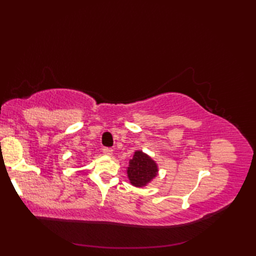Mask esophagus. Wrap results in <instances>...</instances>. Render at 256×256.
<instances>
[{
  "label": "esophagus",
  "mask_w": 256,
  "mask_h": 256,
  "mask_svg": "<svg viewBox=\"0 0 256 256\" xmlns=\"http://www.w3.org/2000/svg\"><path fill=\"white\" fill-rule=\"evenodd\" d=\"M102 153H103V155H106V156H111L112 153H113V150L111 148H104L102 150Z\"/></svg>",
  "instance_id": "34e87169"
}]
</instances>
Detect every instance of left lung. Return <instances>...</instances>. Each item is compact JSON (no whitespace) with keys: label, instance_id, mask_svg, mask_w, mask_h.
<instances>
[{"label":"left lung","instance_id":"obj_1","mask_svg":"<svg viewBox=\"0 0 256 256\" xmlns=\"http://www.w3.org/2000/svg\"><path fill=\"white\" fill-rule=\"evenodd\" d=\"M126 172L132 186L142 188L148 186L158 175V165L144 152L135 150L133 157L128 160Z\"/></svg>","mask_w":256,"mask_h":256}]
</instances>
